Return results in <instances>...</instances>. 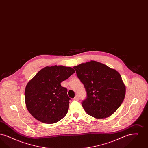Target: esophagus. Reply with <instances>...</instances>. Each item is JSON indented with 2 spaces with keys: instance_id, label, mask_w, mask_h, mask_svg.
<instances>
[{
  "instance_id": "34e87169",
  "label": "esophagus",
  "mask_w": 148,
  "mask_h": 148,
  "mask_svg": "<svg viewBox=\"0 0 148 148\" xmlns=\"http://www.w3.org/2000/svg\"><path fill=\"white\" fill-rule=\"evenodd\" d=\"M74 100H77V101H78V100H79V97H78L77 95H76V96L75 97V98H74Z\"/></svg>"
}]
</instances>
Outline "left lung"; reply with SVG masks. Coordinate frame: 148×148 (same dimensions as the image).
Wrapping results in <instances>:
<instances>
[{
    "instance_id": "8db88e82",
    "label": "left lung",
    "mask_w": 148,
    "mask_h": 148,
    "mask_svg": "<svg viewBox=\"0 0 148 148\" xmlns=\"http://www.w3.org/2000/svg\"><path fill=\"white\" fill-rule=\"evenodd\" d=\"M74 69L87 92V98L82 102L85 112L96 119H104L115 113L126 92L119 73L94 60L80 64Z\"/></svg>"
}]
</instances>
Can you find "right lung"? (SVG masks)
Here are the masks:
<instances>
[{
  "label": "right lung",
  "instance_id": "add662e5",
  "mask_svg": "<svg viewBox=\"0 0 148 148\" xmlns=\"http://www.w3.org/2000/svg\"><path fill=\"white\" fill-rule=\"evenodd\" d=\"M75 73L63 65L46 66L29 81L25 89V102L30 114L45 124L62 119L68 113L69 98L60 83Z\"/></svg>",
  "mask_w": 148,
  "mask_h": 148
}]
</instances>
